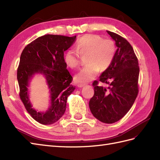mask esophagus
I'll use <instances>...</instances> for the list:
<instances>
[{
  "mask_svg": "<svg viewBox=\"0 0 160 160\" xmlns=\"http://www.w3.org/2000/svg\"><path fill=\"white\" fill-rule=\"evenodd\" d=\"M85 86V84H84V83H79L78 84V86L80 88L83 87V86Z\"/></svg>",
  "mask_w": 160,
  "mask_h": 160,
  "instance_id": "obj_1",
  "label": "esophagus"
}]
</instances>
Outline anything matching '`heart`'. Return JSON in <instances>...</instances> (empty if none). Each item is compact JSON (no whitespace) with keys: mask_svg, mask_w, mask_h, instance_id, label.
Here are the masks:
<instances>
[{"mask_svg":"<svg viewBox=\"0 0 160 160\" xmlns=\"http://www.w3.org/2000/svg\"><path fill=\"white\" fill-rule=\"evenodd\" d=\"M76 49H69L66 52V64L75 68L80 64L82 56H87L88 66L82 69L76 76L78 82H86L98 74L100 68L106 70L111 66L115 58L117 48L111 39H103L97 35L88 34L81 37L76 42Z\"/></svg>","mask_w":160,"mask_h":160,"instance_id":"1","label":"heart"}]
</instances>
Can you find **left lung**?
I'll use <instances>...</instances> for the list:
<instances>
[{
    "mask_svg": "<svg viewBox=\"0 0 160 160\" xmlns=\"http://www.w3.org/2000/svg\"><path fill=\"white\" fill-rule=\"evenodd\" d=\"M117 47L111 66L93 82L94 90L89 107L94 117L104 123L115 122L130 110L139 92V67L134 50L128 41L107 31ZM109 84L107 88L99 82Z\"/></svg>",
    "mask_w": 160,
    "mask_h": 160,
    "instance_id": "left-lung-1",
    "label": "left lung"
}]
</instances>
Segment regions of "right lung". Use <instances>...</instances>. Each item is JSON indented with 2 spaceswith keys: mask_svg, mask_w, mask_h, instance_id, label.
<instances>
[{
  "mask_svg": "<svg viewBox=\"0 0 160 160\" xmlns=\"http://www.w3.org/2000/svg\"><path fill=\"white\" fill-rule=\"evenodd\" d=\"M76 39V35H45L27 45L21 53L17 68L19 97L27 111L41 124L51 125L60 119L65 112L68 97L75 89L63 56ZM39 72L47 77L51 93V106L45 113L32 108L27 94L28 80Z\"/></svg>",
  "mask_w": 160,
  "mask_h": 160,
  "instance_id": "1",
  "label": "right lung"
}]
</instances>
